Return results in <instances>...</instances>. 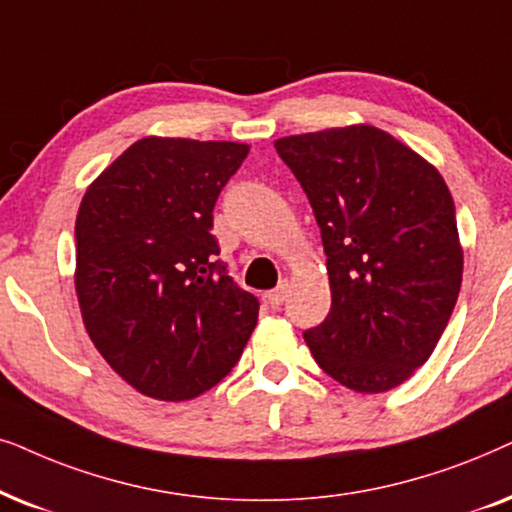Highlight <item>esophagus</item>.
I'll list each match as a JSON object with an SVG mask.
<instances>
[{
	"label": "esophagus",
	"instance_id": "34e87169",
	"mask_svg": "<svg viewBox=\"0 0 512 512\" xmlns=\"http://www.w3.org/2000/svg\"><path fill=\"white\" fill-rule=\"evenodd\" d=\"M285 295H288V283H281L276 290H269L267 292V302L278 309L285 302Z\"/></svg>",
	"mask_w": 512,
	"mask_h": 512
}]
</instances>
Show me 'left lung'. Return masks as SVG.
Wrapping results in <instances>:
<instances>
[{
  "instance_id": "obj_1",
  "label": "left lung",
  "mask_w": 512,
  "mask_h": 512,
  "mask_svg": "<svg viewBox=\"0 0 512 512\" xmlns=\"http://www.w3.org/2000/svg\"><path fill=\"white\" fill-rule=\"evenodd\" d=\"M274 147L311 203L327 255L332 306L306 344L351 391H391L431 358L459 297L452 194L431 163L367 124Z\"/></svg>"
}]
</instances>
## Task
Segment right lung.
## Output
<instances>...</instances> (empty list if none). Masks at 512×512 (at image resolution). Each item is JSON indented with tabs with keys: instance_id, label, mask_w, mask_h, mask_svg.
<instances>
[{
	"instance_id": "right-lung-1",
	"label": "right lung",
	"mask_w": 512,
	"mask_h": 512,
	"mask_svg": "<svg viewBox=\"0 0 512 512\" xmlns=\"http://www.w3.org/2000/svg\"><path fill=\"white\" fill-rule=\"evenodd\" d=\"M250 147L142 138L81 199L74 285L86 332L135 391L180 403L238 363L260 302L227 274L213 208Z\"/></svg>"
}]
</instances>
